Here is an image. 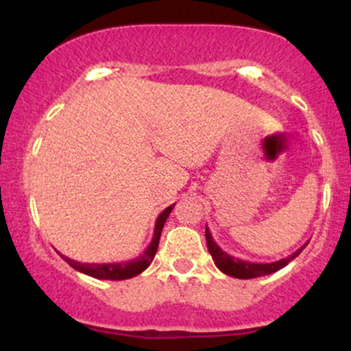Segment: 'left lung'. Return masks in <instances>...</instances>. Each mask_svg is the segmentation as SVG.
I'll return each instance as SVG.
<instances>
[{
	"mask_svg": "<svg viewBox=\"0 0 351 351\" xmlns=\"http://www.w3.org/2000/svg\"><path fill=\"white\" fill-rule=\"evenodd\" d=\"M206 244H208V251L211 254L213 261H215L216 267L219 269L221 272H224L226 276L236 277V279H254V277H261V276H267V274H274L277 271H280L282 267H285L291 261L295 259L299 254L304 251V247L308 243H305L300 249H297L295 252L291 254V256L284 257V259L276 261V263H249V261H243L237 259V257L229 256L228 252H224L219 245L216 244V241L213 239L211 231H209L206 226Z\"/></svg>",
	"mask_w": 351,
	"mask_h": 351,
	"instance_id": "8db88e82",
	"label": "left lung"
}]
</instances>
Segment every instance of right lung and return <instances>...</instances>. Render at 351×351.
Masks as SVG:
<instances>
[{
	"mask_svg": "<svg viewBox=\"0 0 351 351\" xmlns=\"http://www.w3.org/2000/svg\"><path fill=\"white\" fill-rule=\"evenodd\" d=\"M175 204L168 206L165 211H162V215L156 217L155 223V231H153V237L152 243L148 244V247L145 249L142 256L135 257V259L127 261V263H110V264H86V263H77V261L69 259L67 256L59 252V256L66 261L67 264L71 265L72 269L75 271L86 274V276L95 277V279H104V280H125V279H132V277L138 276L142 274L148 265L152 264L153 257H155L156 249H158V243H160V236H162V229L167 223V217L170 216L171 209Z\"/></svg>",
	"mask_w": 351,
	"mask_h": 351,
	"instance_id": "add662e5",
	"label": "right lung"
}]
</instances>
